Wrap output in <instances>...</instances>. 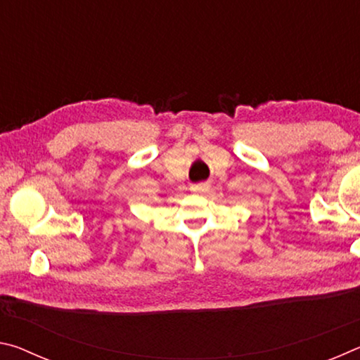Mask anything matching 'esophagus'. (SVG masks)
I'll return each mask as SVG.
<instances>
[{"mask_svg": "<svg viewBox=\"0 0 360 360\" xmlns=\"http://www.w3.org/2000/svg\"><path fill=\"white\" fill-rule=\"evenodd\" d=\"M208 188H210V186L208 184H203V182H202V184H193L191 187V191L195 192V193H203V192L208 191Z\"/></svg>", "mask_w": 360, "mask_h": 360, "instance_id": "1", "label": "esophagus"}]
</instances>
